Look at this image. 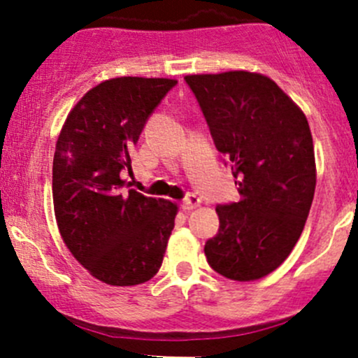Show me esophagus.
Returning a JSON list of instances; mask_svg holds the SVG:
<instances>
[{"label": "esophagus", "mask_w": 358, "mask_h": 358, "mask_svg": "<svg viewBox=\"0 0 358 358\" xmlns=\"http://www.w3.org/2000/svg\"><path fill=\"white\" fill-rule=\"evenodd\" d=\"M201 204V199L199 196H196V194H187L185 199L182 201V210H194V208H197Z\"/></svg>", "instance_id": "1"}]
</instances>
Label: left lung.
I'll list each match as a JSON object with an SVG mask.
<instances>
[{"label": "left lung", "instance_id": "1", "mask_svg": "<svg viewBox=\"0 0 358 358\" xmlns=\"http://www.w3.org/2000/svg\"><path fill=\"white\" fill-rule=\"evenodd\" d=\"M241 199L218 204L204 255L218 275L264 278L301 238L317 185L313 138L303 110L271 78L250 71L187 75Z\"/></svg>", "mask_w": 358, "mask_h": 358}]
</instances>
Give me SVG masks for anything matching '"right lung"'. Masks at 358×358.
<instances>
[{
	"label": "right lung",
	"mask_w": 358,
	"mask_h": 358,
	"mask_svg": "<svg viewBox=\"0 0 358 358\" xmlns=\"http://www.w3.org/2000/svg\"><path fill=\"white\" fill-rule=\"evenodd\" d=\"M176 85L120 76L92 87L69 112L55 143L52 196L59 232L94 278L115 287L154 278L178 206L124 190L129 150L148 117Z\"/></svg>",
	"instance_id": "right-lung-1"
}]
</instances>
